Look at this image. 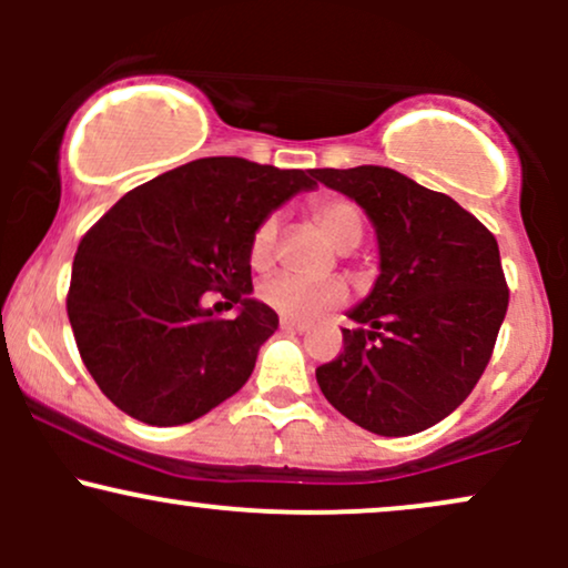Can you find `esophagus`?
I'll return each instance as SVG.
<instances>
[{
    "mask_svg": "<svg viewBox=\"0 0 568 568\" xmlns=\"http://www.w3.org/2000/svg\"><path fill=\"white\" fill-rule=\"evenodd\" d=\"M280 328H283V331H293V334H304V331H310V325H306V323H296V321H288V317H280Z\"/></svg>",
    "mask_w": 568,
    "mask_h": 568,
    "instance_id": "1",
    "label": "esophagus"
}]
</instances>
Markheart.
Returning <instances> with one entry per match:
<instances>
[{
    "mask_svg": "<svg viewBox=\"0 0 568 568\" xmlns=\"http://www.w3.org/2000/svg\"><path fill=\"white\" fill-rule=\"evenodd\" d=\"M312 216H315L321 232L328 237L331 245L338 251H352L363 237V216L357 211L355 202L342 197H323L312 205ZM280 221L277 216H266L258 221V226L251 234V245H247V258H251L253 270H266L275 258ZM258 298L275 310L277 315L288 317V321L310 323L325 315V312L336 310L347 298L342 283L336 280H323V283H306V280L275 275L258 288Z\"/></svg>",
    "mask_w": 568,
    "mask_h": 568,
    "instance_id": "1",
    "label": "heart"
}]
</instances>
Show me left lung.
I'll return each instance as SVG.
<instances>
[{
  "instance_id": "1",
  "label": "left lung",
  "mask_w": 568,
  "mask_h": 568,
  "mask_svg": "<svg viewBox=\"0 0 568 568\" xmlns=\"http://www.w3.org/2000/svg\"><path fill=\"white\" fill-rule=\"evenodd\" d=\"M312 175L368 213L382 270L317 384L368 433H422L465 403L491 361L510 302L497 240L448 194L389 168Z\"/></svg>"
}]
</instances>
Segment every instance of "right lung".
Wrapping results in <instances>:
<instances>
[{"instance_id":"right-lung-1","label":"right lung","mask_w":568,"mask_h":568,"mask_svg":"<svg viewBox=\"0 0 568 568\" xmlns=\"http://www.w3.org/2000/svg\"><path fill=\"white\" fill-rule=\"evenodd\" d=\"M312 186V171L202 158L135 186L90 226L67 312L82 363L116 408L175 427L243 387L280 323L251 298V234ZM211 290L241 306L232 322L204 306Z\"/></svg>"}]
</instances>
